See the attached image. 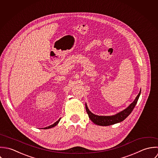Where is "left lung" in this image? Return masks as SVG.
<instances>
[{
  "mask_svg": "<svg viewBox=\"0 0 158 158\" xmlns=\"http://www.w3.org/2000/svg\"><path fill=\"white\" fill-rule=\"evenodd\" d=\"M140 92H141V90H140V92L139 93V94L136 96L134 101L131 104H130V105L127 107H126L125 109L113 115L99 116V115H95L89 109L87 105L85 104V109L89 115V117L92 121L93 123L99 126H110V125H114L115 123H118L121 122H123L126 117H128V115H129V114L133 110L139 98Z\"/></svg>",
  "mask_w": 158,
  "mask_h": 158,
  "instance_id": "obj_1",
  "label": "left lung"
}]
</instances>
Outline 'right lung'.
Wrapping results in <instances>:
<instances>
[{
  "label": "right lung",
  "mask_w": 158,
  "mask_h": 158,
  "mask_svg": "<svg viewBox=\"0 0 158 158\" xmlns=\"http://www.w3.org/2000/svg\"><path fill=\"white\" fill-rule=\"evenodd\" d=\"M60 118L56 122V123H54L53 125H50V126H48V127H44V129H49V128H51V127H54V126H56V125H57V124L59 123V122H60Z\"/></svg>",
  "instance_id": "right-lung-1"
}]
</instances>
